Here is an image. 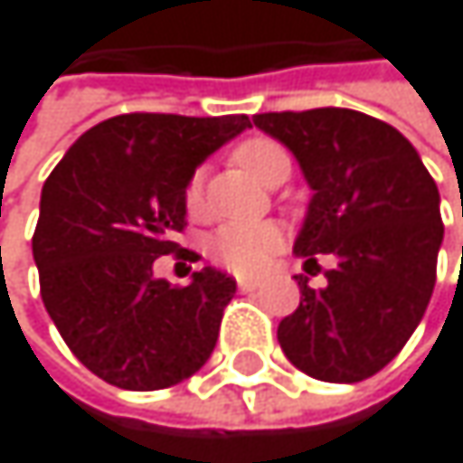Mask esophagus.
<instances>
[{
	"mask_svg": "<svg viewBox=\"0 0 463 463\" xmlns=\"http://www.w3.org/2000/svg\"><path fill=\"white\" fill-rule=\"evenodd\" d=\"M260 286L258 278H239V291H255Z\"/></svg>",
	"mask_w": 463,
	"mask_h": 463,
	"instance_id": "34e87169",
	"label": "esophagus"
}]
</instances>
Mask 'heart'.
I'll list each match as a JSON object with an SVG mask.
<instances>
[{
    "instance_id": "b5f03b06",
    "label": "heart",
    "mask_w": 463,
    "mask_h": 463,
    "mask_svg": "<svg viewBox=\"0 0 463 463\" xmlns=\"http://www.w3.org/2000/svg\"><path fill=\"white\" fill-rule=\"evenodd\" d=\"M233 161L263 185L275 177L280 166H291L288 152L272 138H250L239 144L233 152ZM185 208L188 213H200L203 208L200 177H191L185 185ZM283 241L286 236L275 222H233L216 230L208 250L211 258L222 263L224 269L236 275H255L280 252Z\"/></svg>"
}]
</instances>
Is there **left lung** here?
<instances>
[{"label": "left lung", "instance_id": "1", "mask_svg": "<svg viewBox=\"0 0 463 463\" xmlns=\"http://www.w3.org/2000/svg\"><path fill=\"white\" fill-rule=\"evenodd\" d=\"M255 128L291 149L314 197L294 252L306 272L335 263L327 286L297 275L299 308L278 327L286 358L327 383L381 372L411 339L433 294L444 239L439 188L392 124L347 108L258 113Z\"/></svg>", "mask_w": 463, "mask_h": 463}]
</instances>
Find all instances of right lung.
Here are the masks:
<instances>
[{
	"label": "right lung",
	"mask_w": 463,
	"mask_h": 463,
	"mask_svg": "<svg viewBox=\"0 0 463 463\" xmlns=\"http://www.w3.org/2000/svg\"><path fill=\"white\" fill-rule=\"evenodd\" d=\"M250 128L244 113H121L80 136L41 191L33 258L69 350L110 386H175L211 358L236 280L205 266L188 286L155 275L180 250L185 185Z\"/></svg>",
	"instance_id": "right-lung-1"
}]
</instances>
